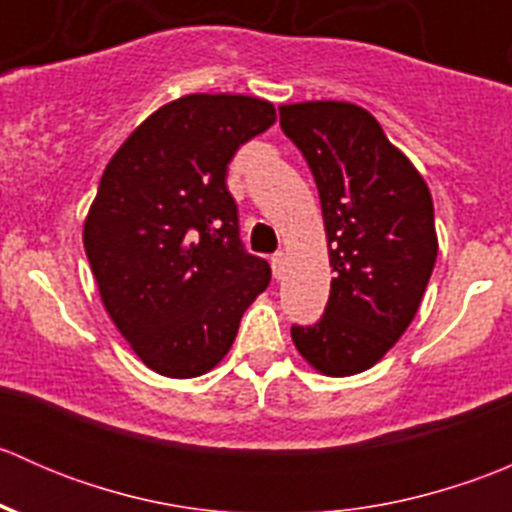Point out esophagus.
Returning <instances> with one entry per match:
<instances>
[{"label":"esophagus","mask_w":512,"mask_h":512,"mask_svg":"<svg viewBox=\"0 0 512 512\" xmlns=\"http://www.w3.org/2000/svg\"><path fill=\"white\" fill-rule=\"evenodd\" d=\"M270 262H272V275H275L277 280H280V275H282V262H285V255H282V252H275Z\"/></svg>","instance_id":"1"}]
</instances>
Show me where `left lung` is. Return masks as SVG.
I'll list each match as a JSON object with an SVG mask.
<instances>
[{"label": "left lung", "instance_id": "1", "mask_svg": "<svg viewBox=\"0 0 512 512\" xmlns=\"http://www.w3.org/2000/svg\"><path fill=\"white\" fill-rule=\"evenodd\" d=\"M280 126L317 183L334 272L322 319L292 327V342L324 376L359 374L399 342L431 280V193L366 108L287 103Z\"/></svg>", "mask_w": 512, "mask_h": 512}]
</instances>
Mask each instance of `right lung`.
Instances as JSON below:
<instances>
[{
    "instance_id": "obj_1",
    "label": "right lung",
    "mask_w": 512,
    "mask_h": 512,
    "mask_svg": "<svg viewBox=\"0 0 512 512\" xmlns=\"http://www.w3.org/2000/svg\"><path fill=\"white\" fill-rule=\"evenodd\" d=\"M277 121L255 96L160 106L108 160L84 247L108 317L143 364L193 379L223 361L270 265L240 242L227 163Z\"/></svg>"
}]
</instances>
